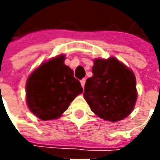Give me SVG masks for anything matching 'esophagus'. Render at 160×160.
Masks as SVG:
<instances>
[{"instance_id":"34e87169","label":"esophagus","mask_w":160,"mask_h":160,"mask_svg":"<svg viewBox=\"0 0 160 160\" xmlns=\"http://www.w3.org/2000/svg\"><path fill=\"white\" fill-rule=\"evenodd\" d=\"M85 81H86V79L85 78H83L80 82H81V84H82V87L84 88V84H85Z\"/></svg>"}]
</instances>
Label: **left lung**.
I'll use <instances>...</instances> for the list:
<instances>
[{"label": "left lung", "mask_w": 160, "mask_h": 160, "mask_svg": "<svg viewBox=\"0 0 160 160\" xmlns=\"http://www.w3.org/2000/svg\"><path fill=\"white\" fill-rule=\"evenodd\" d=\"M92 71V77L86 80L83 92L92 111L110 122L126 118L137 99L133 73L113 57L96 58Z\"/></svg>", "instance_id": "8db88e82"}]
</instances>
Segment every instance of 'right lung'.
<instances>
[{"label":"right lung","mask_w":160,"mask_h":160,"mask_svg":"<svg viewBox=\"0 0 160 160\" xmlns=\"http://www.w3.org/2000/svg\"><path fill=\"white\" fill-rule=\"evenodd\" d=\"M60 55L42 64L27 82V102L32 113L42 120L58 118L71 102L83 92L74 72Z\"/></svg>","instance_id":"1"}]
</instances>
